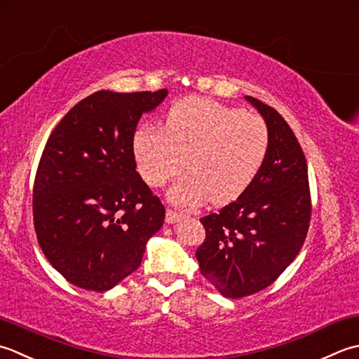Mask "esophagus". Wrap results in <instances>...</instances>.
Masks as SVG:
<instances>
[{
  "instance_id": "esophagus-1",
  "label": "esophagus",
  "mask_w": 359,
  "mask_h": 359,
  "mask_svg": "<svg viewBox=\"0 0 359 359\" xmlns=\"http://www.w3.org/2000/svg\"><path fill=\"white\" fill-rule=\"evenodd\" d=\"M182 218H186V214H182V212H177L173 209H167L165 212V222L167 223H175V222H180Z\"/></svg>"
}]
</instances>
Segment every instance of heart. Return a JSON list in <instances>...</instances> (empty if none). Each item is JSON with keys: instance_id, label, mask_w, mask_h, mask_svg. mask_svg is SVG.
Wrapping results in <instances>:
<instances>
[{"instance_id": "1", "label": "heart", "mask_w": 359, "mask_h": 359, "mask_svg": "<svg viewBox=\"0 0 359 359\" xmlns=\"http://www.w3.org/2000/svg\"><path fill=\"white\" fill-rule=\"evenodd\" d=\"M133 145L137 169L153 187L180 173L187 158L190 172L170 190L175 203L195 206L212 198L224 204L257 177L268 155L269 130L257 114L190 97L170 109L165 128H139Z\"/></svg>"}]
</instances>
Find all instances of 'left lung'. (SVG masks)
I'll return each mask as SVG.
<instances>
[{
  "label": "left lung",
  "mask_w": 359,
  "mask_h": 359,
  "mask_svg": "<svg viewBox=\"0 0 359 359\" xmlns=\"http://www.w3.org/2000/svg\"><path fill=\"white\" fill-rule=\"evenodd\" d=\"M246 99L268 126V155L237 200L200 218L206 238L195 252L201 274L231 299L251 296L277 280L301 251L311 218L301 144L273 107Z\"/></svg>",
  "instance_id": "left-lung-1"
}]
</instances>
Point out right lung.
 I'll list each match as a JSON object with an SVG mask.
<instances>
[{
    "label": "right lung",
    "instance_id": "obj_1",
    "mask_svg": "<svg viewBox=\"0 0 359 359\" xmlns=\"http://www.w3.org/2000/svg\"><path fill=\"white\" fill-rule=\"evenodd\" d=\"M167 90L97 91L50 133L32 189L43 254L69 283L107 291L139 268L165 208L136 172L135 131Z\"/></svg>",
    "mask_w": 359,
    "mask_h": 359
}]
</instances>
